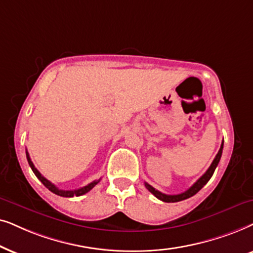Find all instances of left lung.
<instances>
[{
    "label": "left lung",
    "instance_id": "left-lung-1",
    "mask_svg": "<svg viewBox=\"0 0 253 253\" xmlns=\"http://www.w3.org/2000/svg\"><path fill=\"white\" fill-rule=\"evenodd\" d=\"M222 149H223V142H222L220 150H218L217 155H216V156H215L213 163L211 164V167L208 168V170L206 171V172H205L204 176H201L199 179L195 181V183L192 185L190 188H188L187 191L183 192V193L173 194V195L164 194V193H162V192H160V191L155 190V188L151 186V185L148 184V183H144V185H146V187L148 188V191L151 192V193H153L155 197L157 198V199L164 201V203H178V201L185 200V199H187V198L193 197L194 194H197L198 192H199L201 188H203L205 185L208 183V180H210L211 178V176H213L214 171H215V169H216L218 162H220V158L222 156Z\"/></svg>",
    "mask_w": 253,
    "mask_h": 253
}]
</instances>
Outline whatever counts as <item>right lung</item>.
I'll return each mask as SVG.
<instances>
[{"instance_id":"1","label":"right lung","mask_w":253,"mask_h":253,"mask_svg":"<svg viewBox=\"0 0 253 253\" xmlns=\"http://www.w3.org/2000/svg\"><path fill=\"white\" fill-rule=\"evenodd\" d=\"M26 158H28L29 166L31 167V169H32L33 172H35V174H36V176H37V178H38V179H39L40 181H42V183L43 185H45V186H46L47 188H48V190H49L50 192H53L54 194H58V195H60V197L72 198V197H74V195H76V197H80V195H83V194L87 193V192H89L90 190H91V188L95 187L96 185L99 183V180H100V179H98V180H95V181H92V183L87 184L86 186H84V187H81V188H79V190H74V191H65V190H60V188L56 187L55 185L50 183L49 180H47L45 177L42 176V173H40L39 171L36 169V167L33 166V163H32L31 158H30V155H29L28 151H26Z\"/></svg>"}]
</instances>
